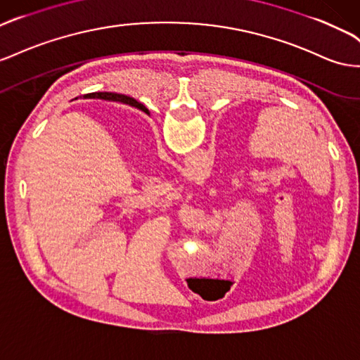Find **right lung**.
<instances>
[{"instance_id":"1","label":"right lung","mask_w":360,"mask_h":360,"mask_svg":"<svg viewBox=\"0 0 360 360\" xmlns=\"http://www.w3.org/2000/svg\"><path fill=\"white\" fill-rule=\"evenodd\" d=\"M84 98H100V100H113V101H125L130 105H134V108H142V105L133 100V98H129V96L125 95H118V94H110V92H94V94H87ZM145 110V109H142Z\"/></svg>"}]
</instances>
